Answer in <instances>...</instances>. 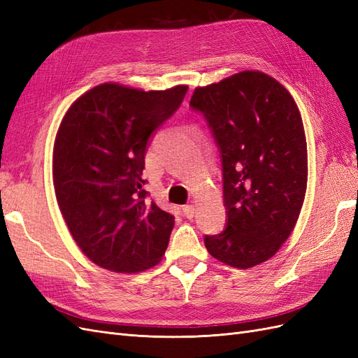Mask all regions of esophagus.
Segmentation results:
<instances>
[{"mask_svg":"<svg viewBox=\"0 0 358 358\" xmlns=\"http://www.w3.org/2000/svg\"><path fill=\"white\" fill-rule=\"evenodd\" d=\"M182 210H183V216H185V218H188V220H191L194 213H196V208H194L192 204H185L182 208Z\"/></svg>","mask_w":358,"mask_h":358,"instance_id":"esophagus-1","label":"esophagus"}]
</instances>
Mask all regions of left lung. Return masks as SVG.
<instances>
[{
  "instance_id": "left-lung-1",
  "label": "left lung",
  "mask_w": 358,
  "mask_h": 358,
  "mask_svg": "<svg viewBox=\"0 0 358 358\" xmlns=\"http://www.w3.org/2000/svg\"><path fill=\"white\" fill-rule=\"evenodd\" d=\"M222 161L227 222L204 236L212 257L237 268L264 263L294 229L308 185L305 128L291 94L262 71L194 91Z\"/></svg>"
}]
</instances>
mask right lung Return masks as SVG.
Masks as SVG:
<instances>
[{"mask_svg": "<svg viewBox=\"0 0 358 358\" xmlns=\"http://www.w3.org/2000/svg\"><path fill=\"white\" fill-rule=\"evenodd\" d=\"M187 91L185 85L145 92L103 83L62 119L53 148L58 206L76 243L100 267L143 272L166 252L175 216L148 200L145 155Z\"/></svg>", "mask_w": 358, "mask_h": 358, "instance_id": "1", "label": "right lung"}]
</instances>
